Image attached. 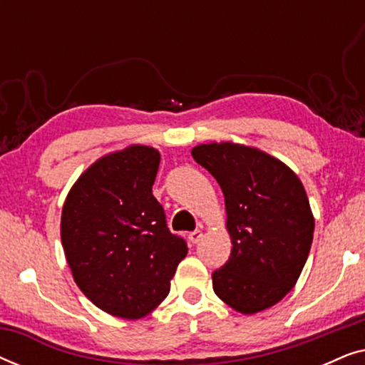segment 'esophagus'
I'll use <instances>...</instances> for the list:
<instances>
[{"mask_svg": "<svg viewBox=\"0 0 365 365\" xmlns=\"http://www.w3.org/2000/svg\"><path fill=\"white\" fill-rule=\"evenodd\" d=\"M202 237V231H199V229H196V231H192V232H189V241H191L192 244H196V242H199V239Z\"/></svg>", "mask_w": 365, "mask_h": 365, "instance_id": "obj_1", "label": "esophagus"}]
</instances>
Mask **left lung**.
<instances>
[{"label": "left lung", "mask_w": 365, "mask_h": 365, "mask_svg": "<svg viewBox=\"0 0 365 365\" xmlns=\"http://www.w3.org/2000/svg\"><path fill=\"white\" fill-rule=\"evenodd\" d=\"M192 158L222 189L231 256L212 272L227 306L256 314L294 287L307 261L314 217L299 178L279 159L232 143L201 144Z\"/></svg>", "instance_id": "8db88e82"}]
</instances>
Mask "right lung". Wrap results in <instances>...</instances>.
<instances>
[{
	"label": "right lung",
	"instance_id": "add662e5",
	"mask_svg": "<svg viewBox=\"0 0 365 365\" xmlns=\"http://www.w3.org/2000/svg\"><path fill=\"white\" fill-rule=\"evenodd\" d=\"M161 156L131 146L94 163L69 191L61 241L74 282L111 316L139 319L171 289L187 244L153 196Z\"/></svg>",
	"mask_w": 365,
	"mask_h": 365
}]
</instances>
